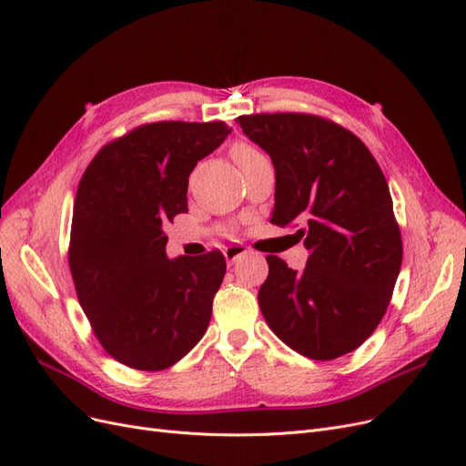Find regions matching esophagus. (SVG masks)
Here are the masks:
<instances>
[{
	"mask_svg": "<svg viewBox=\"0 0 466 466\" xmlns=\"http://www.w3.org/2000/svg\"><path fill=\"white\" fill-rule=\"evenodd\" d=\"M247 252H248V250H247L243 245H229L228 248L223 250V257H225V260H228V264L231 266V264H235L238 258L245 257Z\"/></svg>",
	"mask_w": 466,
	"mask_h": 466,
	"instance_id": "34e87169",
	"label": "esophagus"
}]
</instances>
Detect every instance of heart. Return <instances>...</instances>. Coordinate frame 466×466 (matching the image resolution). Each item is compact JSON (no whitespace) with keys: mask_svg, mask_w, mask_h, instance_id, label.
I'll return each mask as SVG.
<instances>
[{"mask_svg":"<svg viewBox=\"0 0 466 466\" xmlns=\"http://www.w3.org/2000/svg\"><path fill=\"white\" fill-rule=\"evenodd\" d=\"M231 155H233V159L238 167H247L250 163L264 159V153L255 144L245 142V139H241V142H237L231 147Z\"/></svg>","mask_w":466,"mask_h":466,"instance_id":"1","label":"heart"}]
</instances>
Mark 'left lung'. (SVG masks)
Instances as JSON below:
<instances>
[{"instance_id": "left-lung-1", "label": "left lung", "mask_w": 466, "mask_h": 466, "mask_svg": "<svg viewBox=\"0 0 466 466\" xmlns=\"http://www.w3.org/2000/svg\"><path fill=\"white\" fill-rule=\"evenodd\" d=\"M276 168L272 223L299 225L303 272L266 257L258 305L268 327L298 354L329 361L377 329L402 264V237L387 178L361 139L305 112L237 118Z\"/></svg>"}]
</instances>
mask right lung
<instances>
[{
	"label": "right lung",
	"instance_id": "right-lung-1",
	"mask_svg": "<svg viewBox=\"0 0 466 466\" xmlns=\"http://www.w3.org/2000/svg\"><path fill=\"white\" fill-rule=\"evenodd\" d=\"M231 128L142 124L101 147L74 204L67 262L79 305L108 356L139 371L171 368L200 342L225 276L219 250L165 255L167 223L188 211V177Z\"/></svg>",
	"mask_w": 466,
	"mask_h": 466
}]
</instances>
